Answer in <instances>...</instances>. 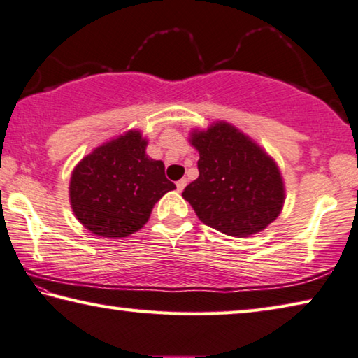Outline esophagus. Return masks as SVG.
<instances>
[{
	"mask_svg": "<svg viewBox=\"0 0 358 358\" xmlns=\"http://www.w3.org/2000/svg\"><path fill=\"white\" fill-rule=\"evenodd\" d=\"M185 185H187V179H180L176 182V189H178V192H182L185 189Z\"/></svg>",
	"mask_w": 358,
	"mask_h": 358,
	"instance_id": "1",
	"label": "esophagus"
}]
</instances>
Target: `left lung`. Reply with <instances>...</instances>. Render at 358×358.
Segmentation results:
<instances>
[{"instance_id":"1","label":"left lung","mask_w":358,"mask_h":358,"mask_svg":"<svg viewBox=\"0 0 358 358\" xmlns=\"http://www.w3.org/2000/svg\"><path fill=\"white\" fill-rule=\"evenodd\" d=\"M190 143L200 152V176L182 196L198 219L228 236L245 238L265 230L285 200L282 176L273 158L227 122L193 131Z\"/></svg>"}]
</instances>
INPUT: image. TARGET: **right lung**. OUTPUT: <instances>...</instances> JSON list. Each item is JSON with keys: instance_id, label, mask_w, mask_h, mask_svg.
I'll return each mask as SVG.
<instances>
[{"instance_id": "1", "label": "right lung", "mask_w": 358, "mask_h": 358, "mask_svg": "<svg viewBox=\"0 0 358 358\" xmlns=\"http://www.w3.org/2000/svg\"><path fill=\"white\" fill-rule=\"evenodd\" d=\"M148 141L136 130L110 139L82 158L69 182L74 215L103 238H125L149 220L154 204L174 190L162 160L145 155Z\"/></svg>"}]
</instances>
